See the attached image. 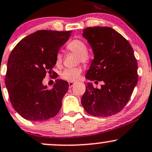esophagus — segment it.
<instances>
[{"instance_id":"obj_1","label":"esophagus","mask_w":152,"mask_h":152,"mask_svg":"<svg viewBox=\"0 0 152 152\" xmlns=\"http://www.w3.org/2000/svg\"><path fill=\"white\" fill-rule=\"evenodd\" d=\"M74 84H75V82H73V81H69V82H68V85H69V88L72 87L73 85H74Z\"/></svg>"}]
</instances>
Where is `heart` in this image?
<instances>
[{"instance_id":"obj_1","label":"heart","mask_w":152,"mask_h":152,"mask_svg":"<svg viewBox=\"0 0 152 152\" xmlns=\"http://www.w3.org/2000/svg\"><path fill=\"white\" fill-rule=\"evenodd\" d=\"M67 48L70 51L76 53L79 56V61L84 64H88L91 61V56L87 53V46L81 39H73L68 44ZM63 56L61 53H58L56 56V66H60L62 63ZM82 72V68L76 67L73 68H67L61 73V77L67 81H74L79 78L80 74Z\"/></svg>"}]
</instances>
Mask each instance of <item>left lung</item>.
Instances as JSON below:
<instances>
[{
  "mask_svg": "<svg viewBox=\"0 0 152 152\" xmlns=\"http://www.w3.org/2000/svg\"><path fill=\"white\" fill-rule=\"evenodd\" d=\"M84 37L92 48L86 79L102 81L100 89L88 83L81 104L91 115L108 117L119 113L131 98L138 82L137 61L133 48L120 33L107 26L87 27Z\"/></svg>",
  "mask_w": 152,
  "mask_h": 152,
  "instance_id": "left-lung-1",
  "label": "left lung"
}]
</instances>
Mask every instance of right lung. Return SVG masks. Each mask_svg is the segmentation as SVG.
I'll return each mask as SVG.
<instances>
[{"mask_svg": "<svg viewBox=\"0 0 152 152\" xmlns=\"http://www.w3.org/2000/svg\"><path fill=\"white\" fill-rule=\"evenodd\" d=\"M71 33L39 30L21 39L11 52L5 83L13 107L24 119L46 121L61 110L68 83L57 79L49 90L42 81L47 71L52 73L58 51Z\"/></svg>", "mask_w": 152, "mask_h": 152, "instance_id": "1", "label": "right lung"}]
</instances>
